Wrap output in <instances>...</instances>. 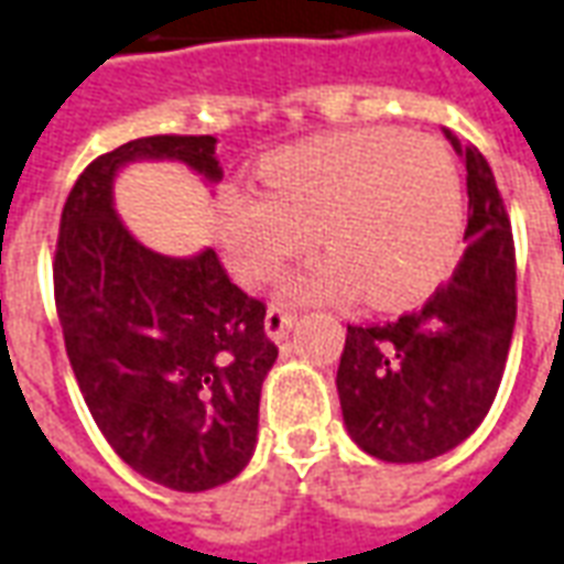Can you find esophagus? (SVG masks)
Segmentation results:
<instances>
[{
	"instance_id": "esophagus-1",
	"label": "esophagus",
	"mask_w": 564,
	"mask_h": 564,
	"mask_svg": "<svg viewBox=\"0 0 564 564\" xmlns=\"http://www.w3.org/2000/svg\"><path fill=\"white\" fill-rule=\"evenodd\" d=\"M295 325V314L293 311H286L281 304H271L269 311H265V335L271 340H283V337L293 332Z\"/></svg>"
}]
</instances>
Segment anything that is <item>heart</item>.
<instances>
[{"label":"heart","instance_id":"heart-1","mask_svg":"<svg viewBox=\"0 0 564 564\" xmlns=\"http://www.w3.org/2000/svg\"><path fill=\"white\" fill-rule=\"evenodd\" d=\"M265 191L229 187L218 239L236 281L260 286L316 241L325 257L283 286L290 302L406 307L445 281L463 236V178L421 133L358 128L283 145L260 164Z\"/></svg>","mask_w":564,"mask_h":564}]
</instances>
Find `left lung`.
Instances as JSON below:
<instances>
[{"mask_svg":"<svg viewBox=\"0 0 564 564\" xmlns=\"http://www.w3.org/2000/svg\"><path fill=\"white\" fill-rule=\"evenodd\" d=\"M466 161V250L421 311L398 323L346 325L337 394L349 436L386 463L452 452L484 421L502 382L517 319L511 220L494 170L475 145Z\"/></svg>","mask_w":564,"mask_h":564,"instance_id":"left-lung-1","label":"left lung"}]
</instances>
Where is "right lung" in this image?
Here are the masks:
<instances>
[{
	"instance_id": "add662e5",
	"label": "right lung",
	"mask_w": 564,
	"mask_h": 564,
	"mask_svg": "<svg viewBox=\"0 0 564 564\" xmlns=\"http://www.w3.org/2000/svg\"><path fill=\"white\" fill-rule=\"evenodd\" d=\"M215 137L158 133L95 158L70 187L53 293L70 370L112 452L149 481L199 494L232 481L257 445L262 379L278 358L265 304L218 253L143 248L112 212L116 170L182 161L218 182Z\"/></svg>"
}]
</instances>
